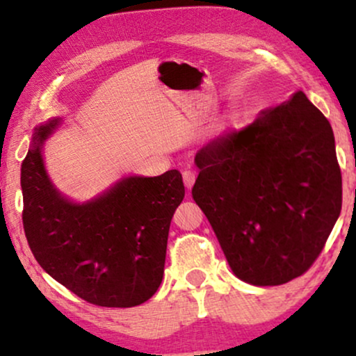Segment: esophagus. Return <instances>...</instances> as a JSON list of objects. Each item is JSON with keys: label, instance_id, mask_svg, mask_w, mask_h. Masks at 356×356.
I'll return each mask as SVG.
<instances>
[{"label": "esophagus", "instance_id": "34e87169", "mask_svg": "<svg viewBox=\"0 0 356 356\" xmlns=\"http://www.w3.org/2000/svg\"><path fill=\"white\" fill-rule=\"evenodd\" d=\"M182 177H184V186L187 187V191H191L192 186H194V182H195V172L194 170H184Z\"/></svg>", "mask_w": 356, "mask_h": 356}]
</instances>
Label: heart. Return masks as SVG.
I'll list each match as a JSON object with an SVG mask.
<instances>
[{"label":"heart","instance_id":"heart-1","mask_svg":"<svg viewBox=\"0 0 356 356\" xmlns=\"http://www.w3.org/2000/svg\"><path fill=\"white\" fill-rule=\"evenodd\" d=\"M241 125H243V117H241L239 110H227L214 125V134L218 138H227L234 136L241 129Z\"/></svg>","mask_w":356,"mask_h":356}]
</instances>
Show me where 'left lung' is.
Wrapping results in <instances>:
<instances>
[{
	"label": "left lung",
	"mask_w": 356,
	"mask_h": 356,
	"mask_svg": "<svg viewBox=\"0 0 356 356\" xmlns=\"http://www.w3.org/2000/svg\"><path fill=\"white\" fill-rule=\"evenodd\" d=\"M192 197L241 281L277 286L314 263L341 211L330 122L301 90L202 147Z\"/></svg>",
	"instance_id": "left-lung-1"
}]
</instances>
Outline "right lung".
<instances>
[{"label": "right lung", "instance_id": "1", "mask_svg": "<svg viewBox=\"0 0 356 356\" xmlns=\"http://www.w3.org/2000/svg\"><path fill=\"white\" fill-rule=\"evenodd\" d=\"M63 118L35 127L22 164L23 227L35 259L81 300L107 308L145 303L162 283L182 175H125L88 201L67 197L48 175L44 144Z\"/></svg>", "mask_w": 356, "mask_h": 356}]
</instances>
